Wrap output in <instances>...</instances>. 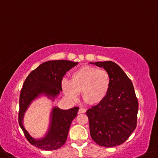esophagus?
<instances>
[{
    "label": "esophagus",
    "mask_w": 158,
    "mask_h": 158,
    "mask_svg": "<svg viewBox=\"0 0 158 158\" xmlns=\"http://www.w3.org/2000/svg\"><path fill=\"white\" fill-rule=\"evenodd\" d=\"M86 112V110L84 108H82V107H81V108L79 110V113H85Z\"/></svg>",
    "instance_id": "esophagus-1"
}]
</instances>
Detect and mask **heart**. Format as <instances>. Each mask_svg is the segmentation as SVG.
<instances>
[{
	"label": "heart",
	"instance_id": "obj_1",
	"mask_svg": "<svg viewBox=\"0 0 158 158\" xmlns=\"http://www.w3.org/2000/svg\"><path fill=\"white\" fill-rule=\"evenodd\" d=\"M61 86L64 94L72 101H76L79 91H81L85 101L97 105L103 101L108 94L111 77L106 70L85 65L72 72L70 81L62 79Z\"/></svg>",
	"mask_w": 158,
	"mask_h": 158
}]
</instances>
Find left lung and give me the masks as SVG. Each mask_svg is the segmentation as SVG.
Segmentation results:
<instances>
[{
  "label": "left lung",
  "instance_id": "8db88e82",
  "mask_svg": "<svg viewBox=\"0 0 158 158\" xmlns=\"http://www.w3.org/2000/svg\"><path fill=\"white\" fill-rule=\"evenodd\" d=\"M90 64L102 67L111 77L110 89L104 101L86 111L91 138L101 146H119L136 127L139 102L133 84L114 62Z\"/></svg>",
  "mask_w": 158,
  "mask_h": 158
}]
</instances>
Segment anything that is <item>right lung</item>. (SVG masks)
Wrapping results in <instances>:
<instances>
[{
	"label": "right lung",
	"instance_id": "1",
	"mask_svg": "<svg viewBox=\"0 0 158 158\" xmlns=\"http://www.w3.org/2000/svg\"><path fill=\"white\" fill-rule=\"evenodd\" d=\"M78 62L51 60L40 64L30 73L22 86L19 96V124L27 140L40 149L52 151L60 148L66 142L70 125L77 115L78 107L62 110L52 107L50 114V124L44 136L35 139L24 125V117L32 102L45 96L54 102L62 91V79L67 71L76 66Z\"/></svg>",
	"mask_w": 158,
	"mask_h": 158
}]
</instances>
